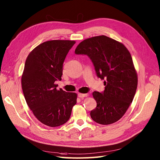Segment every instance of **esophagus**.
I'll return each mask as SVG.
<instances>
[{
  "label": "esophagus",
  "mask_w": 160,
  "mask_h": 160,
  "mask_svg": "<svg viewBox=\"0 0 160 160\" xmlns=\"http://www.w3.org/2000/svg\"><path fill=\"white\" fill-rule=\"evenodd\" d=\"M78 97L80 98H83V97H86L88 96V94H83V93H78Z\"/></svg>",
  "instance_id": "1"
}]
</instances>
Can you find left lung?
I'll list each match as a JSON object with an SVG mask.
<instances>
[{"label": "left lung", "instance_id": "8db88e82", "mask_svg": "<svg viewBox=\"0 0 160 160\" xmlns=\"http://www.w3.org/2000/svg\"><path fill=\"white\" fill-rule=\"evenodd\" d=\"M74 52L87 55L97 77L104 80V91L93 93L97 107L91 111V119L104 125L119 121L132 102L138 86V75L128 50L119 41L99 36L82 41Z\"/></svg>", "mask_w": 160, "mask_h": 160}]
</instances>
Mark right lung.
Listing matches in <instances>:
<instances>
[{
	"instance_id": "right-lung-1",
	"label": "right lung",
	"mask_w": 160,
	"mask_h": 160,
	"mask_svg": "<svg viewBox=\"0 0 160 160\" xmlns=\"http://www.w3.org/2000/svg\"><path fill=\"white\" fill-rule=\"evenodd\" d=\"M76 42L51 40L39 45L28 54L21 78L26 102L36 118L50 127L67 122L77 95L62 89L55 82L62 80L63 63Z\"/></svg>"
}]
</instances>
